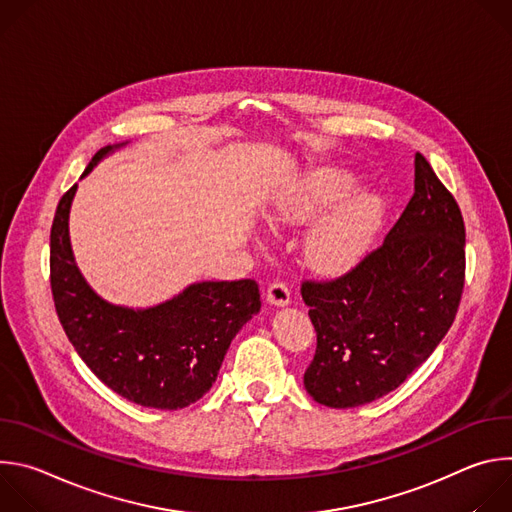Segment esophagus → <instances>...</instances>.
<instances>
[{"mask_svg":"<svg viewBox=\"0 0 512 512\" xmlns=\"http://www.w3.org/2000/svg\"><path fill=\"white\" fill-rule=\"evenodd\" d=\"M267 302L273 306H287L289 304V287L283 281H273L267 287Z\"/></svg>","mask_w":512,"mask_h":512,"instance_id":"1","label":"esophagus"}]
</instances>
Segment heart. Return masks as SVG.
Wrapping results in <instances>:
<instances>
[{
	"instance_id": "b5f03b06",
	"label": "heart",
	"mask_w": 512,
	"mask_h": 512,
	"mask_svg": "<svg viewBox=\"0 0 512 512\" xmlns=\"http://www.w3.org/2000/svg\"><path fill=\"white\" fill-rule=\"evenodd\" d=\"M356 186L358 178L344 168L310 170L283 186L271 204V216L283 225L308 223ZM385 212V200L377 192H358L340 202L308 237L310 263L326 273H342L354 267L371 249Z\"/></svg>"
}]
</instances>
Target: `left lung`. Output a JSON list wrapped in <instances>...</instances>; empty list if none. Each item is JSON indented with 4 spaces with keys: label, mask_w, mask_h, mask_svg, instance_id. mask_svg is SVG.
<instances>
[{
    "label": "left lung",
    "mask_w": 512,
    "mask_h": 512,
    "mask_svg": "<svg viewBox=\"0 0 512 512\" xmlns=\"http://www.w3.org/2000/svg\"><path fill=\"white\" fill-rule=\"evenodd\" d=\"M456 198L415 154V192L381 247L330 281H304L318 344L304 373L320 405L350 409L395 391L454 324L466 273Z\"/></svg>",
    "instance_id": "8db88e82"
}]
</instances>
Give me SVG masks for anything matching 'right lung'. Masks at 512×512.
I'll list each match as a JSON object with an SVG mask.
<instances>
[{"mask_svg":"<svg viewBox=\"0 0 512 512\" xmlns=\"http://www.w3.org/2000/svg\"><path fill=\"white\" fill-rule=\"evenodd\" d=\"M125 143L99 150L83 178ZM77 184L58 202L50 231V287L58 320L87 367L141 407L182 409L216 381L237 332L259 312L253 279L200 281L145 310L113 306L81 275L68 237Z\"/></svg>","mask_w":512,"mask_h":512,"instance_id":"1","label":"right lung"}]
</instances>
